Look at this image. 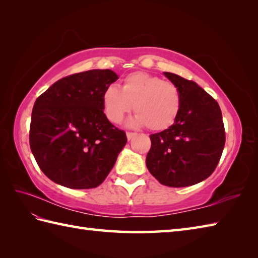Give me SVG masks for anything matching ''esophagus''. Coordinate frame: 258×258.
<instances>
[{
  "label": "esophagus",
  "instance_id": "esophagus-1",
  "mask_svg": "<svg viewBox=\"0 0 258 258\" xmlns=\"http://www.w3.org/2000/svg\"><path fill=\"white\" fill-rule=\"evenodd\" d=\"M135 135H136V133H130V132H127V133H126V138H127L128 141H131V140L134 138Z\"/></svg>",
  "mask_w": 258,
  "mask_h": 258
}]
</instances>
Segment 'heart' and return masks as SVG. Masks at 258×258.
<instances>
[{
	"instance_id": "heart-1",
	"label": "heart",
	"mask_w": 258,
	"mask_h": 258,
	"mask_svg": "<svg viewBox=\"0 0 258 258\" xmlns=\"http://www.w3.org/2000/svg\"><path fill=\"white\" fill-rule=\"evenodd\" d=\"M103 109L108 120L119 123L134 108L138 114L127 120L131 127L147 126L164 131L176 122L182 108L178 87L158 76L144 72L126 75L120 89L109 85L102 94Z\"/></svg>"
}]
</instances>
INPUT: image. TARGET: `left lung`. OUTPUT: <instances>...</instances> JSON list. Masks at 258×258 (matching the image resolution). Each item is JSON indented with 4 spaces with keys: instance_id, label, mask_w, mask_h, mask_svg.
Masks as SVG:
<instances>
[{
    "instance_id": "1",
    "label": "left lung",
    "mask_w": 258,
    "mask_h": 258,
    "mask_svg": "<svg viewBox=\"0 0 258 258\" xmlns=\"http://www.w3.org/2000/svg\"><path fill=\"white\" fill-rule=\"evenodd\" d=\"M164 75L178 87L182 108L171 127L150 136L146 166L158 182L186 187L206 179L216 168L225 145L218 103L193 81Z\"/></svg>"
}]
</instances>
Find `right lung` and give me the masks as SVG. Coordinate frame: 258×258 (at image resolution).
I'll return each instance as SVG.
<instances>
[{"instance_id": "right-lung-1", "label": "right lung", "mask_w": 258, "mask_h": 258, "mask_svg": "<svg viewBox=\"0 0 258 258\" xmlns=\"http://www.w3.org/2000/svg\"><path fill=\"white\" fill-rule=\"evenodd\" d=\"M117 79L111 70H90L58 80L37 97L30 147L54 183L94 188L111 172L127 139L104 114L102 94Z\"/></svg>"}]
</instances>
